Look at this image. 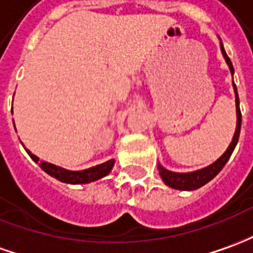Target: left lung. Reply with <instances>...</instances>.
<instances>
[{
  "mask_svg": "<svg viewBox=\"0 0 253 253\" xmlns=\"http://www.w3.org/2000/svg\"><path fill=\"white\" fill-rule=\"evenodd\" d=\"M220 49L221 54L224 56V59L227 62L228 68H230V72L231 75L234 73V68H233V63L230 61V58L226 54L224 48H223V44L220 42ZM233 85H234V92H235V106H237V127H235V133L234 137H233V141L231 144L228 145L227 151L223 154V155L216 161L213 162L212 165H209L208 168H204V169L197 170V171H191V173H176V171H170V170L165 169L163 166H158L159 169V174L162 177V180L165 181V184L169 185L174 190H181V191H192V190H197L199 187L205 185L206 183H209L212 180L213 177L217 176V173L220 171L224 165L227 163V161L230 159V156L234 151L235 145L238 142V138H240V131H241V111H240V99H238V94H237V87H235L234 82H233Z\"/></svg>",
  "mask_w": 253,
  "mask_h": 253,
  "instance_id": "obj_1",
  "label": "left lung"
}]
</instances>
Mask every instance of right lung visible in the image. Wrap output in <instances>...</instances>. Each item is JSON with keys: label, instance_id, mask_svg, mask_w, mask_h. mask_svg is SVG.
<instances>
[{"label": "right lung", "instance_id": "1", "mask_svg": "<svg viewBox=\"0 0 253 253\" xmlns=\"http://www.w3.org/2000/svg\"><path fill=\"white\" fill-rule=\"evenodd\" d=\"M26 152L30 155L33 161L36 163H39L41 169L44 170L45 173H48L49 176L55 177L56 180H59L62 183H69V184H87V183H91V181H95V180H99L102 178L106 174H109V171L112 170L113 165H115V159H111L108 162L101 163V165H97L94 168H90V169H84L79 170V171H72V170H66L63 168H59L56 165H52V163H48L45 161H40V158H37L36 155H33L32 152L27 148Z\"/></svg>", "mask_w": 253, "mask_h": 253}]
</instances>
